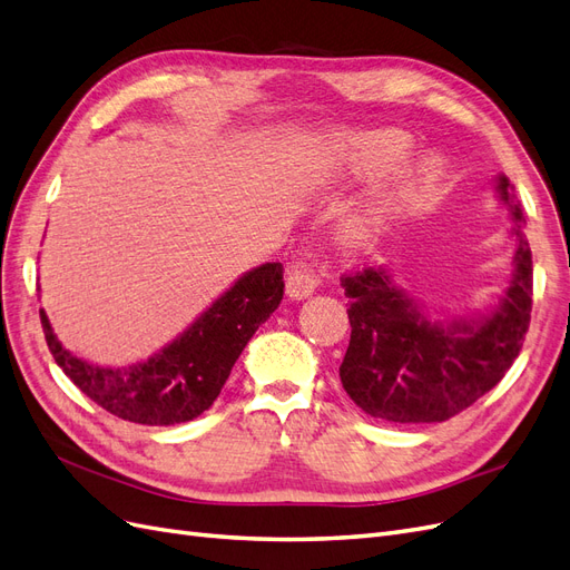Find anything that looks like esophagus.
Returning a JSON list of instances; mask_svg holds the SVG:
<instances>
[{
    "mask_svg": "<svg viewBox=\"0 0 570 570\" xmlns=\"http://www.w3.org/2000/svg\"><path fill=\"white\" fill-rule=\"evenodd\" d=\"M316 287H318V275L306 262H295L287 266L285 289L292 299H306L308 295H314Z\"/></svg>",
    "mask_w": 570,
    "mask_h": 570,
    "instance_id": "1",
    "label": "esophagus"
}]
</instances>
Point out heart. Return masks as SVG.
<instances>
[{
    "label": "heart",
    "instance_id": "obj_1",
    "mask_svg": "<svg viewBox=\"0 0 570 570\" xmlns=\"http://www.w3.org/2000/svg\"><path fill=\"white\" fill-rule=\"evenodd\" d=\"M411 142L402 130H371L344 135L335 147V157L340 166H344L354 176H381L400 164ZM433 168L419 166L409 170L406 176L396 178L383 193H377L368 206L354 223L352 237L364 235L371 228L383 226V223L396 214L409 212L413 204H419L425 189L433 185Z\"/></svg>",
    "mask_w": 570,
    "mask_h": 570
}]
</instances>
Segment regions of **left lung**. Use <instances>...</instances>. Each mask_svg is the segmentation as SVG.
Returning <instances> with one entry per match:
<instances>
[{
    "label": "left lung",
    "mask_w": 570,
    "mask_h": 570,
    "mask_svg": "<svg viewBox=\"0 0 570 570\" xmlns=\"http://www.w3.org/2000/svg\"><path fill=\"white\" fill-rule=\"evenodd\" d=\"M499 195L519 239L515 273L497 312L480 323H430L419 302L394 287L383 268L342 275L352 337L340 381L354 404L390 423H442L490 392L523 347L532 312V254L525 216L499 176Z\"/></svg>",
    "instance_id": "left-lung-1"
}]
</instances>
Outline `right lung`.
<instances>
[{
	"instance_id": "1",
	"label": "right lung",
	"mask_w": 570,
	"mask_h": 570,
	"mask_svg": "<svg viewBox=\"0 0 570 570\" xmlns=\"http://www.w3.org/2000/svg\"><path fill=\"white\" fill-rule=\"evenodd\" d=\"M285 292L283 264H264L243 275L187 331L145 364L101 368L61 347L40 308L47 347L73 385L114 416L142 425H176L197 419L226 385L247 347Z\"/></svg>"
}]
</instances>
